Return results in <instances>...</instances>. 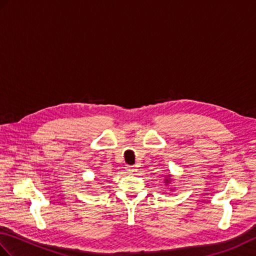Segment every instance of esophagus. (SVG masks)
<instances>
[{
	"instance_id": "obj_1",
	"label": "esophagus",
	"mask_w": 256,
	"mask_h": 256,
	"mask_svg": "<svg viewBox=\"0 0 256 256\" xmlns=\"http://www.w3.org/2000/svg\"><path fill=\"white\" fill-rule=\"evenodd\" d=\"M134 170H136L134 166H132V165H127V166H126V172H127L128 174H132V172H134Z\"/></svg>"
}]
</instances>
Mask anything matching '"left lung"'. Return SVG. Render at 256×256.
I'll return each mask as SVG.
<instances>
[{
    "instance_id": "obj_1",
    "label": "left lung",
    "mask_w": 256,
    "mask_h": 256,
    "mask_svg": "<svg viewBox=\"0 0 256 256\" xmlns=\"http://www.w3.org/2000/svg\"><path fill=\"white\" fill-rule=\"evenodd\" d=\"M170 176H168V178H166V179H165V182H170Z\"/></svg>"
}]
</instances>
